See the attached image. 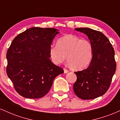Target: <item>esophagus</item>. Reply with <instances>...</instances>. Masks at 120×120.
Here are the masks:
<instances>
[{
  "instance_id": "1",
  "label": "esophagus",
  "mask_w": 120,
  "mask_h": 120,
  "mask_svg": "<svg viewBox=\"0 0 120 120\" xmlns=\"http://www.w3.org/2000/svg\"><path fill=\"white\" fill-rule=\"evenodd\" d=\"M64 73H67L69 72V71L68 69H67L66 68H64Z\"/></svg>"
}]
</instances>
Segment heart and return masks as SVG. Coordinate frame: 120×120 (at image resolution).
<instances>
[{"label":"heart","instance_id":"obj_1","mask_svg":"<svg viewBox=\"0 0 120 120\" xmlns=\"http://www.w3.org/2000/svg\"><path fill=\"white\" fill-rule=\"evenodd\" d=\"M49 53L55 64L63 63L67 56V62L71 68L81 70L86 68L91 61L93 47L89 40L67 34L59 38L57 45L49 48Z\"/></svg>","mask_w":120,"mask_h":120}]
</instances>
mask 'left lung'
I'll use <instances>...</instances> for the list:
<instances>
[{
  "mask_svg": "<svg viewBox=\"0 0 120 120\" xmlns=\"http://www.w3.org/2000/svg\"><path fill=\"white\" fill-rule=\"evenodd\" d=\"M85 34L93 47V56L87 68L75 72L74 93L83 100L94 99L108 90L116 69L115 51L102 33L87 27L75 29Z\"/></svg>",
  "mask_w": 120,
  "mask_h": 120,
  "instance_id": "8db88e82",
  "label": "left lung"
}]
</instances>
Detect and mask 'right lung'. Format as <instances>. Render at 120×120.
Segmentation results:
<instances>
[{
  "label": "right lung",
  "instance_id": "right-lung-1",
  "mask_svg": "<svg viewBox=\"0 0 120 120\" xmlns=\"http://www.w3.org/2000/svg\"><path fill=\"white\" fill-rule=\"evenodd\" d=\"M59 33L54 28L31 27L12 42L7 52V74L15 90L23 97H43L55 78L64 73L63 68L49 59L51 44Z\"/></svg>",
  "mask_w": 120,
  "mask_h": 120
}]
</instances>
